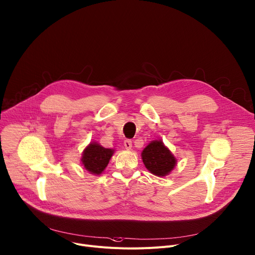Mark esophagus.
Returning a JSON list of instances; mask_svg holds the SVG:
<instances>
[{"instance_id": "esophagus-1", "label": "esophagus", "mask_w": 255, "mask_h": 255, "mask_svg": "<svg viewBox=\"0 0 255 255\" xmlns=\"http://www.w3.org/2000/svg\"><path fill=\"white\" fill-rule=\"evenodd\" d=\"M124 146H125V148H126L127 150H130L131 147H132V141L129 140V139H126V140L124 141Z\"/></svg>"}]
</instances>
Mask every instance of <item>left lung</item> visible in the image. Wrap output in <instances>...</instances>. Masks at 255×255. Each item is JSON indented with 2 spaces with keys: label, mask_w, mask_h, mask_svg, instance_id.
Returning a JSON list of instances; mask_svg holds the SVG:
<instances>
[{
  "label": "left lung",
  "mask_w": 255,
  "mask_h": 255,
  "mask_svg": "<svg viewBox=\"0 0 255 255\" xmlns=\"http://www.w3.org/2000/svg\"><path fill=\"white\" fill-rule=\"evenodd\" d=\"M141 156L146 169L158 177L168 175L176 166V158L160 140L150 142Z\"/></svg>",
  "instance_id": "8db88e82"
}]
</instances>
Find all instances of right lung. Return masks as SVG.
I'll list each match as a JSON object with an SVG mask.
<instances>
[{"label": "right lung", "instance_id": "1", "mask_svg": "<svg viewBox=\"0 0 255 255\" xmlns=\"http://www.w3.org/2000/svg\"><path fill=\"white\" fill-rule=\"evenodd\" d=\"M114 150L105 148L98 143H90L83 151L82 165L91 174L100 175L108 166Z\"/></svg>", "mask_w": 255, "mask_h": 255}]
</instances>
